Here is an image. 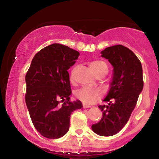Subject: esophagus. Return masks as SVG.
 Returning a JSON list of instances; mask_svg holds the SVG:
<instances>
[{
  "label": "esophagus",
  "mask_w": 159,
  "mask_h": 159,
  "mask_svg": "<svg viewBox=\"0 0 159 159\" xmlns=\"http://www.w3.org/2000/svg\"><path fill=\"white\" fill-rule=\"evenodd\" d=\"M91 106L90 105H87V104L83 103V107L84 108H88V107H90Z\"/></svg>",
  "instance_id": "34e87169"
}]
</instances>
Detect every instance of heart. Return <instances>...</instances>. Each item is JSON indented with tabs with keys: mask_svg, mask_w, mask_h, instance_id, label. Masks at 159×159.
I'll return each mask as SVG.
<instances>
[{
	"mask_svg": "<svg viewBox=\"0 0 159 159\" xmlns=\"http://www.w3.org/2000/svg\"><path fill=\"white\" fill-rule=\"evenodd\" d=\"M90 67L91 70L94 72L95 74L97 75L98 72L102 71H107V66L105 62L102 61H93L90 62ZM72 79V77H71ZM76 98L81 100V102L86 104H93L97 102L98 99L102 98L103 96V91L99 90V89H90V88H83L79 89L75 92Z\"/></svg>",
	"mask_w": 159,
	"mask_h": 159,
	"instance_id": "heart-1",
	"label": "heart"
}]
</instances>
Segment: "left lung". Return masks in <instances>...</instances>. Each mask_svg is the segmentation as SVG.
<instances>
[{
  "instance_id": "1",
  "label": "left lung",
  "mask_w": 159,
  "mask_h": 159,
  "mask_svg": "<svg viewBox=\"0 0 159 159\" xmlns=\"http://www.w3.org/2000/svg\"><path fill=\"white\" fill-rule=\"evenodd\" d=\"M102 57L108 60L114 67L111 89L105 102L99 105L102 118L92 125L95 133L101 136H112L125 126L136 106L143 87L141 63L126 47L116 45L103 50Z\"/></svg>"
}]
</instances>
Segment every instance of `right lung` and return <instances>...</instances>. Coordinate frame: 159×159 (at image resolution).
I'll return each instance as SVG.
<instances>
[{"label": "right lung", "instance_id": "right-lung-1", "mask_svg": "<svg viewBox=\"0 0 159 159\" xmlns=\"http://www.w3.org/2000/svg\"><path fill=\"white\" fill-rule=\"evenodd\" d=\"M80 54L61 44L50 45L36 54L25 76V102L35 129L50 139L69 131L71 114L82 107L79 100L71 102L68 69Z\"/></svg>", "mask_w": 159, "mask_h": 159}]
</instances>
